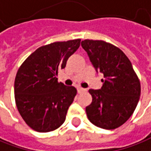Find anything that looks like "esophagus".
Here are the masks:
<instances>
[{
	"label": "esophagus",
	"mask_w": 151,
	"mask_h": 151,
	"mask_svg": "<svg viewBox=\"0 0 151 151\" xmlns=\"http://www.w3.org/2000/svg\"><path fill=\"white\" fill-rule=\"evenodd\" d=\"M86 91V89L84 88H78V93H83Z\"/></svg>",
	"instance_id": "esophagus-1"
}]
</instances>
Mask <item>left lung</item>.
<instances>
[{
	"mask_svg": "<svg viewBox=\"0 0 151 151\" xmlns=\"http://www.w3.org/2000/svg\"><path fill=\"white\" fill-rule=\"evenodd\" d=\"M81 45L97 73H103L101 89H90L93 101L86 107L88 120L106 130L121 127L131 117L140 96V83L127 55L102 40H85Z\"/></svg>",
	"mask_w": 151,
	"mask_h": 151,
	"instance_id": "1",
	"label": "left lung"
}]
</instances>
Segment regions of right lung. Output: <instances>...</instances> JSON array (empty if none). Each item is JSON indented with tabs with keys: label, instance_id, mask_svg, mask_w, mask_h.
<instances>
[{
	"label": "right lung",
	"instance_id": "1",
	"mask_svg": "<svg viewBox=\"0 0 151 151\" xmlns=\"http://www.w3.org/2000/svg\"><path fill=\"white\" fill-rule=\"evenodd\" d=\"M81 40L54 42L37 49L16 73L15 99L19 114L38 132L56 130L64 122L77 89L58 83V71L79 48Z\"/></svg>",
	"mask_w": 151,
	"mask_h": 151
}]
</instances>
